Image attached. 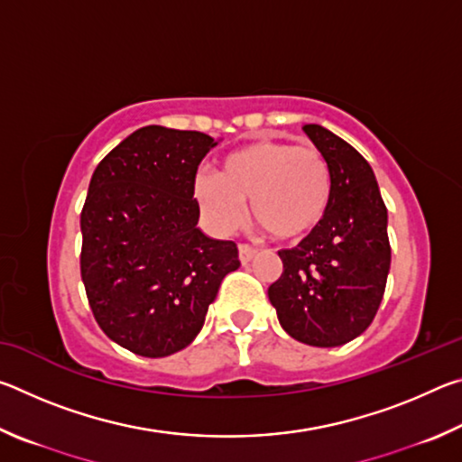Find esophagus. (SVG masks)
<instances>
[{
	"label": "esophagus",
	"instance_id": "obj_1",
	"mask_svg": "<svg viewBox=\"0 0 462 462\" xmlns=\"http://www.w3.org/2000/svg\"><path fill=\"white\" fill-rule=\"evenodd\" d=\"M254 256H256V250L253 246H248V245L238 246V259H240L242 264H248L250 261L254 259Z\"/></svg>",
	"mask_w": 462,
	"mask_h": 462
}]
</instances>
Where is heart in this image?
Here are the masks:
<instances>
[{
  "mask_svg": "<svg viewBox=\"0 0 462 462\" xmlns=\"http://www.w3.org/2000/svg\"><path fill=\"white\" fill-rule=\"evenodd\" d=\"M332 175L314 146L256 140L224 156L217 175H198L193 198L212 228L228 234L245 222V206L275 240H300L322 224Z\"/></svg>",
  "mask_w": 462,
  "mask_h": 462,
  "instance_id": "obj_1",
  "label": "heart"
}]
</instances>
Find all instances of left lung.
Masks as SVG:
<instances>
[{"label":"left lung","mask_w":462,"mask_h":462,"mask_svg":"<svg viewBox=\"0 0 462 462\" xmlns=\"http://www.w3.org/2000/svg\"><path fill=\"white\" fill-rule=\"evenodd\" d=\"M303 132L330 167V206L300 245L279 250L283 273L269 287V300L291 338L334 348L369 328L385 293L387 208L361 152L318 124Z\"/></svg>","instance_id":"obj_1"}]
</instances>
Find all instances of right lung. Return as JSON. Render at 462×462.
Returning <instances> with one entry per match:
<instances>
[{
  "label": "right lung",
  "instance_id": "add662e5",
  "mask_svg": "<svg viewBox=\"0 0 462 462\" xmlns=\"http://www.w3.org/2000/svg\"><path fill=\"white\" fill-rule=\"evenodd\" d=\"M217 140L144 126L93 171L81 212V279L109 340L146 358L195 340L222 279L240 267L232 240L198 228L195 173Z\"/></svg>",
  "mask_w": 462,
  "mask_h": 462
}]
</instances>
